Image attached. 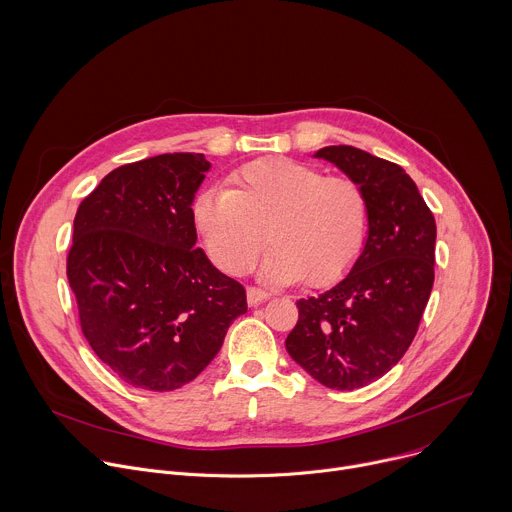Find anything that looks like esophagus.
I'll return each instance as SVG.
<instances>
[{
  "mask_svg": "<svg viewBox=\"0 0 512 512\" xmlns=\"http://www.w3.org/2000/svg\"><path fill=\"white\" fill-rule=\"evenodd\" d=\"M267 298H269V294H267L265 289H261V287H249L247 289V302H249V306H259Z\"/></svg>",
  "mask_w": 512,
  "mask_h": 512,
  "instance_id": "1",
  "label": "esophagus"
}]
</instances>
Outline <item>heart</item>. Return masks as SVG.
Here are the masks:
<instances>
[{"label":"heart","instance_id":"heart-1","mask_svg":"<svg viewBox=\"0 0 512 512\" xmlns=\"http://www.w3.org/2000/svg\"><path fill=\"white\" fill-rule=\"evenodd\" d=\"M192 218L208 255L231 275L245 273L265 236L273 243L261 273L277 283L340 279L356 261L369 229V200L350 178L287 158L251 162L229 190L202 192Z\"/></svg>","mask_w":512,"mask_h":512}]
</instances>
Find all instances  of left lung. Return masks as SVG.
<instances>
[{
	"instance_id": "1",
	"label": "left lung",
	"mask_w": 512,
	"mask_h": 512,
	"mask_svg": "<svg viewBox=\"0 0 512 512\" xmlns=\"http://www.w3.org/2000/svg\"><path fill=\"white\" fill-rule=\"evenodd\" d=\"M316 158L367 194L369 237L340 283L296 302L285 348L324 387L352 391L387 375L417 334L435 277V218L401 166L352 145H328Z\"/></svg>"
}]
</instances>
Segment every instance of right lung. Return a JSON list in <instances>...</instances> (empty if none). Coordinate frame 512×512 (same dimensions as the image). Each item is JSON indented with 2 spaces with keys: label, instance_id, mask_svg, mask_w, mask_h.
Wrapping results in <instances>:
<instances>
[{
  "label": "right lung",
  "instance_id": "obj_1",
  "mask_svg": "<svg viewBox=\"0 0 512 512\" xmlns=\"http://www.w3.org/2000/svg\"><path fill=\"white\" fill-rule=\"evenodd\" d=\"M208 168L202 154L125 164L77 210L66 275L81 330L131 387L190 383L247 312L245 287L196 249L192 200Z\"/></svg>",
  "mask_w": 512,
  "mask_h": 512
}]
</instances>
